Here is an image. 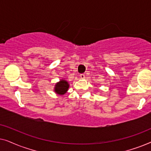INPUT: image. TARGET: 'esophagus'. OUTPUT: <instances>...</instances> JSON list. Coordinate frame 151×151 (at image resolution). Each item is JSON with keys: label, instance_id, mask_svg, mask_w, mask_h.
Returning <instances> with one entry per match:
<instances>
[{"label": "esophagus", "instance_id": "1", "mask_svg": "<svg viewBox=\"0 0 151 151\" xmlns=\"http://www.w3.org/2000/svg\"><path fill=\"white\" fill-rule=\"evenodd\" d=\"M80 77L81 79H84L85 78V76H84V74H80Z\"/></svg>", "mask_w": 151, "mask_h": 151}]
</instances>
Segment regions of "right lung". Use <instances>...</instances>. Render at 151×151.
<instances>
[{
	"instance_id": "add662e5",
	"label": "right lung",
	"mask_w": 151,
	"mask_h": 151,
	"mask_svg": "<svg viewBox=\"0 0 151 151\" xmlns=\"http://www.w3.org/2000/svg\"><path fill=\"white\" fill-rule=\"evenodd\" d=\"M69 88V84L66 80L61 79L59 82L55 83L54 86V92L56 94L63 96L67 92Z\"/></svg>"
}]
</instances>
